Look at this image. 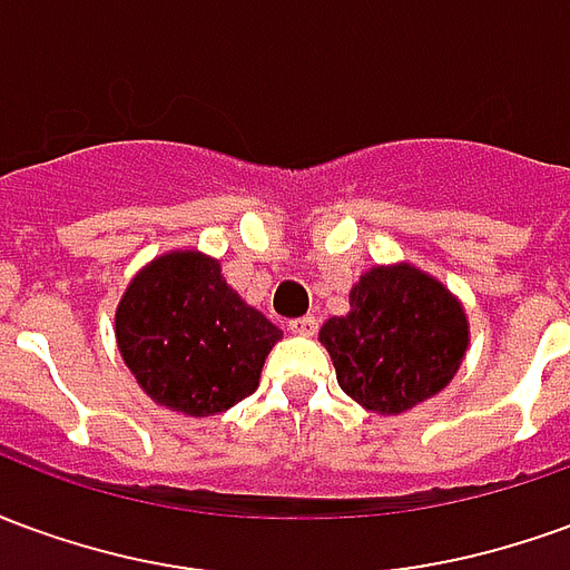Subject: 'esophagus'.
<instances>
[{"label":"esophagus","instance_id":"1","mask_svg":"<svg viewBox=\"0 0 570 570\" xmlns=\"http://www.w3.org/2000/svg\"><path fill=\"white\" fill-rule=\"evenodd\" d=\"M289 333L314 335V333H317V317L305 314V317H298V321H289Z\"/></svg>","mask_w":570,"mask_h":570}]
</instances>
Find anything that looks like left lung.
Listing matches in <instances>:
<instances>
[{
	"label": "left lung",
	"instance_id": "left-lung-1",
	"mask_svg": "<svg viewBox=\"0 0 570 570\" xmlns=\"http://www.w3.org/2000/svg\"><path fill=\"white\" fill-rule=\"evenodd\" d=\"M351 311L321 326L338 387L379 415H403L461 370L470 321L449 286L412 262L375 265L351 286Z\"/></svg>",
	"mask_w": 570,
	"mask_h": 570
}]
</instances>
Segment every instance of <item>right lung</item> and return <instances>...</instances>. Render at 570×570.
Listing matches in <instances>:
<instances>
[{"label": "right lung", "mask_w": 570, "mask_h": 570, "mask_svg": "<svg viewBox=\"0 0 570 570\" xmlns=\"http://www.w3.org/2000/svg\"><path fill=\"white\" fill-rule=\"evenodd\" d=\"M281 330L225 284L200 249H170L134 274L116 308V342L146 396L210 419L259 387Z\"/></svg>", "instance_id": "add662e5"}]
</instances>
